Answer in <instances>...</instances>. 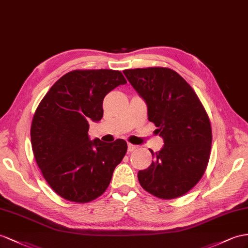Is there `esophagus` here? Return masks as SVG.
I'll use <instances>...</instances> for the list:
<instances>
[{"label": "esophagus", "instance_id": "1", "mask_svg": "<svg viewBox=\"0 0 248 248\" xmlns=\"http://www.w3.org/2000/svg\"><path fill=\"white\" fill-rule=\"evenodd\" d=\"M136 149H138V145L132 144V143H128V151H129V152H133V151H135Z\"/></svg>", "mask_w": 248, "mask_h": 248}]
</instances>
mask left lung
Listing matches in <instances>:
<instances>
[{
  "label": "left lung",
  "mask_w": 248,
  "mask_h": 248,
  "mask_svg": "<svg viewBox=\"0 0 248 248\" xmlns=\"http://www.w3.org/2000/svg\"><path fill=\"white\" fill-rule=\"evenodd\" d=\"M124 73L147 103L148 118L164 141L160 151L151 150L154 161L139 170V183L157 198H178L206 170L212 147L207 113L193 88L172 69L138 68Z\"/></svg>",
  "instance_id": "obj_1"
}]
</instances>
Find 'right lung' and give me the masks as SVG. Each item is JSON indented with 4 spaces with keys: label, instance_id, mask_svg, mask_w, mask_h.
Masks as SVG:
<instances>
[{
    "label": "right lung",
    "instance_id": "1",
    "mask_svg": "<svg viewBox=\"0 0 248 248\" xmlns=\"http://www.w3.org/2000/svg\"><path fill=\"white\" fill-rule=\"evenodd\" d=\"M126 84L120 71L74 70L50 88L34 113L30 136L44 178L62 198L87 203L103 195L128 145L90 140L89 123L103 117L106 95Z\"/></svg>",
    "mask_w": 248,
    "mask_h": 248
}]
</instances>
